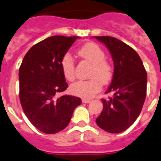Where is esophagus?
Returning <instances> with one entry per match:
<instances>
[{
    "label": "esophagus",
    "mask_w": 161,
    "mask_h": 161,
    "mask_svg": "<svg viewBox=\"0 0 161 161\" xmlns=\"http://www.w3.org/2000/svg\"><path fill=\"white\" fill-rule=\"evenodd\" d=\"M82 102H83V103H88L91 102V100L90 99H87V98H83L82 99Z\"/></svg>",
    "instance_id": "34e87169"
}]
</instances>
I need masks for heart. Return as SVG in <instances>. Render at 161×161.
Wrapping results in <instances>:
<instances>
[{
	"instance_id": "heart-1",
	"label": "heart",
	"mask_w": 161,
	"mask_h": 161,
	"mask_svg": "<svg viewBox=\"0 0 161 161\" xmlns=\"http://www.w3.org/2000/svg\"><path fill=\"white\" fill-rule=\"evenodd\" d=\"M78 54L92 64L88 78L89 80L78 81L70 87V91L76 96L91 98L102 89V86L110 83L113 78V67L105 59V52L98 44L86 43L78 49ZM60 66L64 78L69 82L75 79V64L69 53H65L60 61Z\"/></svg>"
}]
</instances>
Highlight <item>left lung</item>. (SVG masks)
<instances>
[{
  "instance_id": "8db88e82",
  "label": "left lung",
  "mask_w": 161,
  "mask_h": 161,
  "mask_svg": "<svg viewBox=\"0 0 161 161\" xmlns=\"http://www.w3.org/2000/svg\"><path fill=\"white\" fill-rule=\"evenodd\" d=\"M95 38L108 47L114 63L112 83L106 92L114 95L108 100L102 99L103 109L96 122L108 132H122L135 122L142 112L147 74L140 56L131 47L111 36Z\"/></svg>"
}]
</instances>
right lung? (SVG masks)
Returning a JSON list of instances; mask_svg holds the SVG:
<instances>
[{
    "label": "right lung",
    "instance_id": "add662e5",
    "mask_svg": "<svg viewBox=\"0 0 161 161\" xmlns=\"http://www.w3.org/2000/svg\"><path fill=\"white\" fill-rule=\"evenodd\" d=\"M55 35L32 46L19 70V100L25 114L33 126L46 134H54L69 125L74 109L82 100L64 95L69 87L60 61L78 39Z\"/></svg>",
    "mask_w": 161,
    "mask_h": 161
}]
</instances>
